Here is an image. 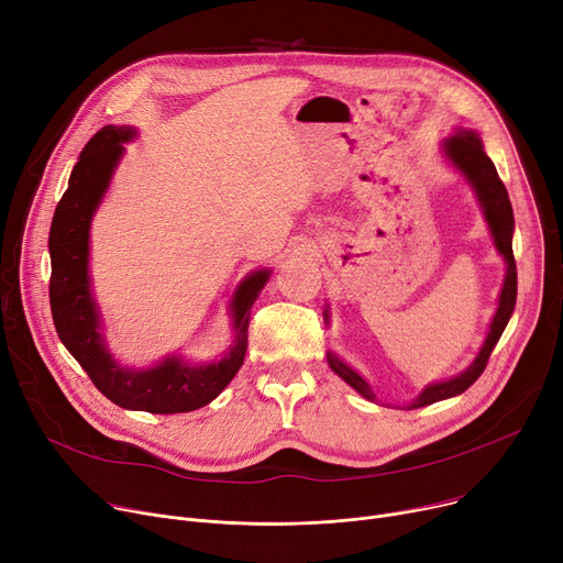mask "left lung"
Segmentation results:
<instances>
[{"instance_id":"8db88e82","label":"left lung","mask_w":563,"mask_h":563,"mask_svg":"<svg viewBox=\"0 0 563 563\" xmlns=\"http://www.w3.org/2000/svg\"><path fill=\"white\" fill-rule=\"evenodd\" d=\"M443 154L473 185L477 201L484 210V219H486V223H489V231L494 235L496 249L500 251V255L507 262V274H505V283H503V291H500L498 312L492 321V328H489V334H486V340L482 344V351L477 353L473 364L451 380L428 385L415 400L407 405V409L426 407V405H432L437 400L453 398V396L466 391L482 376V371L486 368V362H489V355L496 349L500 334H503V330H505V325H507V321L514 312V306H516V283L518 280H516V260H514V249H511L514 210H511V203H509V195L505 190V183L500 180L492 158L484 154L482 140L477 137L475 131L457 129L451 137L443 140ZM328 364L336 373V376L344 378L357 394H362L366 400L378 402V398H376V394H373V389L368 387V383L360 376L357 371H353L349 364H344L334 353H328Z\"/></svg>"}]
</instances>
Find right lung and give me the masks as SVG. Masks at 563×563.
Returning <instances> with one entry per match:
<instances>
[{
  "instance_id": "obj_1",
  "label": "right lung",
  "mask_w": 563,
  "mask_h": 563,
  "mask_svg": "<svg viewBox=\"0 0 563 563\" xmlns=\"http://www.w3.org/2000/svg\"><path fill=\"white\" fill-rule=\"evenodd\" d=\"M133 135L135 129L131 126H103L84 146L69 174L49 231L52 317L65 349L108 400L152 415H180L208 405L235 378L246 355L251 306L269 280V269L253 272L238 287L231 303L235 344L219 362L192 366L174 355L152 368L135 371L112 360L99 332V310L90 291L88 240L92 214L124 154V142Z\"/></svg>"
}]
</instances>
